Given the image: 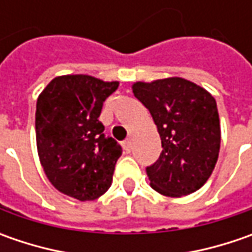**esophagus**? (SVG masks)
Segmentation results:
<instances>
[{"label": "esophagus", "mask_w": 252, "mask_h": 252, "mask_svg": "<svg viewBox=\"0 0 252 252\" xmlns=\"http://www.w3.org/2000/svg\"><path fill=\"white\" fill-rule=\"evenodd\" d=\"M123 149L127 151V153L131 150V139H130V137L123 141Z\"/></svg>", "instance_id": "obj_1"}]
</instances>
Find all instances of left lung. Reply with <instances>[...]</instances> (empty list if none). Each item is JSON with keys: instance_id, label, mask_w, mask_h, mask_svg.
I'll return each instance as SVG.
<instances>
[{"instance_id": "obj_1", "label": "left lung", "mask_w": 252, "mask_h": 252, "mask_svg": "<svg viewBox=\"0 0 252 252\" xmlns=\"http://www.w3.org/2000/svg\"><path fill=\"white\" fill-rule=\"evenodd\" d=\"M150 111L161 137L160 158L147 167L151 188L169 198L200 189L212 175L220 151V119L212 94L181 77L131 85Z\"/></svg>"}]
</instances>
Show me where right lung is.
I'll use <instances>...</instances> for the list:
<instances>
[{
	"label": "right lung",
	"mask_w": 252,
	"mask_h": 252,
	"mask_svg": "<svg viewBox=\"0 0 252 252\" xmlns=\"http://www.w3.org/2000/svg\"><path fill=\"white\" fill-rule=\"evenodd\" d=\"M118 87V81L68 74L53 78L37 98L39 160L50 184L67 196L94 200L111 187L122 147L103 134L98 118Z\"/></svg>",
	"instance_id": "obj_1"
}]
</instances>
